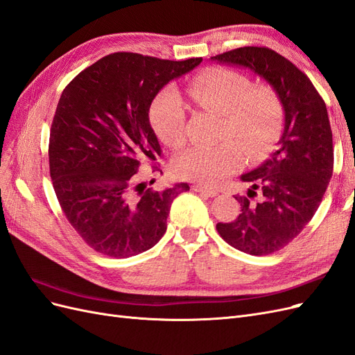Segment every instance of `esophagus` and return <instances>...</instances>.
<instances>
[{"label":"esophagus","mask_w":355,"mask_h":355,"mask_svg":"<svg viewBox=\"0 0 355 355\" xmlns=\"http://www.w3.org/2000/svg\"><path fill=\"white\" fill-rule=\"evenodd\" d=\"M192 189H194L196 192H200V194L206 196V197H216L219 194L218 189L207 188V187H202V185H194V187H192Z\"/></svg>","instance_id":"34e87169"}]
</instances>
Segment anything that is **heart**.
I'll return each instance as SVG.
<instances>
[{
    "label": "heart",
    "instance_id": "obj_1",
    "mask_svg": "<svg viewBox=\"0 0 355 355\" xmlns=\"http://www.w3.org/2000/svg\"><path fill=\"white\" fill-rule=\"evenodd\" d=\"M188 96L200 108L222 114L220 137L231 139L180 154L175 163L180 178L207 185L220 184L241 167V145L249 154L257 155L280 135L283 106L278 94L268 85H250V80L241 72L218 67L204 69L189 83ZM149 118L166 145H184L187 111L175 89L167 87L157 94Z\"/></svg>",
    "mask_w": 355,
    "mask_h": 355
}]
</instances>
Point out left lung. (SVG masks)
Segmentation results:
<instances>
[{"mask_svg":"<svg viewBox=\"0 0 355 355\" xmlns=\"http://www.w3.org/2000/svg\"><path fill=\"white\" fill-rule=\"evenodd\" d=\"M211 60L250 69L282 101L284 130L278 149L259 167L241 175L252 187L245 197H235L241 206L239 218L216 225L220 237L237 250L271 254L313 219L333 175L326 103L306 75L271 49L240 47Z\"/></svg>","mask_w":355,"mask_h":355,"instance_id":"1","label":"left lung"}]
</instances>
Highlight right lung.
<instances>
[{
  "mask_svg": "<svg viewBox=\"0 0 355 355\" xmlns=\"http://www.w3.org/2000/svg\"><path fill=\"white\" fill-rule=\"evenodd\" d=\"M201 60L112 53L62 92L50 128V176L67 219L96 252L130 257L149 250L167 230L171 202L189 191L188 184L145 189L137 170L161 157L149 123L157 93Z\"/></svg>",
  "mask_w": 355,
  "mask_h": 355,
  "instance_id": "obj_1",
  "label": "right lung"
}]
</instances>
